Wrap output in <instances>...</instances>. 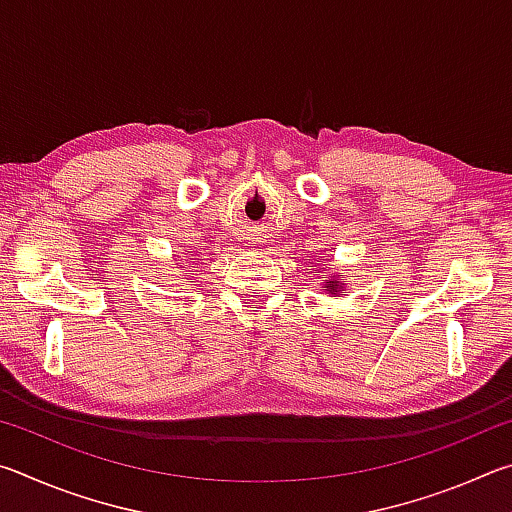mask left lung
I'll list each match as a JSON object with an SVG mask.
<instances>
[{"instance_id": "1", "label": "left lung", "mask_w": 512, "mask_h": 512, "mask_svg": "<svg viewBox=\"0 0 512 512\" xmlns=\"http://www.w3.org/2000/svg\"><path fill=\"white\" fill-rule=\"evenodd\" d=\"M323 291H327V293H332V296L336 298V296H345V287L343 284L336 280V277L332 275V280H325V284H323Z\"/></svg>"}]
</instances>
